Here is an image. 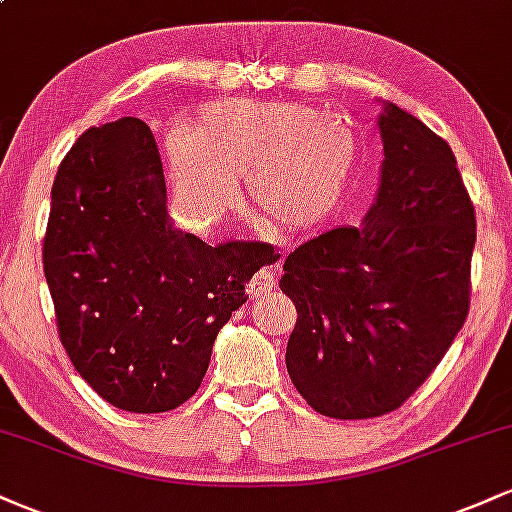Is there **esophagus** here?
<instances>
[{
    "mask_svg": "<svg viewBox=\"0 0 512 512\" xmlns=\"http://www.w3.org/2000/svg\"><path fill=\"white\" fill-rule=\"evenodd\" d=\"M276 281H279V262L274 264H264V267L252 276L250 281V293L252 298L257 296H264V293H269L276 286Z\"/></svg>",
    "mask_w": 512,
    "mask_h": 512,
    "instance_id": "34e87169",
    "label": "esophagus"
}]
</instances>
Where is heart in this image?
Instances as JSON below:
<instances>
[{
	"label": "heart",
	"instance_id": "obj_1",
	"mask_svg": "<svg viewBox=\"0 0 512 512\" xmlns=\"http://www.w3.org/2000/svg\"><path fill=\"white\" fill-rule=\"evenodd\" d=\"M175 209L192 226H214L238 207L245 175L252 211L301 228L342 202L356 166V139L337 117L301 103L221 101L197 127L166 134Z\"/></svg>",
	"mask_w": 512,
	"mask_h": 512
}]
</instances>
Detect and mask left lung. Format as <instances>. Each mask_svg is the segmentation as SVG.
Instances as JSON below:
<instances>
[{
	"label": "left lung",
	"instance_id": "left-lung-1",
	"mask_svg": "<svg viewBox=\"0 0 512 512\" xmlns=\"http://www.w3.org/2000/svg\"><path fill=\"white\" fill-rule=\"evenodd\" d=\"M385 161L361 228L320 233L286 257L296 303L286 368L332 419H375L426 383L462 330L477 216L452 149L407 110L380 115Z\"/></svg>",
	"mask_w": 512,
	"mask_h": 512
}]
</instances>
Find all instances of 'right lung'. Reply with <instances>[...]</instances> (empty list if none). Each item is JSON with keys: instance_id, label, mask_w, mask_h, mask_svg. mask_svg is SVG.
<instances>
[{"instance_id": "add662e5", "label": "right lung", "mask_w": 512, "mask_h": 512, "mask_svg": "<svg viewBox=\"0 0 512 512\" xmlns=\"http://www.w3.org/2000/svg\"><path fill=\"white\" fill-rule=\"evenodd\" d=\"M262 264L260 243L211 248L170 223L161 154L137 117L86 129L60 163L45 279L64 351L113 407L158 414L195 395Z\"/></svg>"}]
</instances>
